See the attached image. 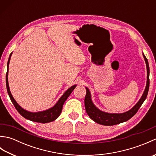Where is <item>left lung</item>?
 Listing matches in <instances>:
<instances>
[{
	"label": "left lung",
	"mask_w": 156,
	"mask_h": 156,
	"mask_svg": "<svg viewBox=\"0 0 156 156\" xmlns=\"http://www.w3.org/2000/svg\"><path fill=\"white\" fill-rule=\"evenodd\" d=\"M143 56L145 61V64H146L147 67L146 87H145L144 94L141 96L140 101H139L137 102V103L129 111L125 112H122V113H108V112H105L99 110L98 108L95 107V105L92 101L90 90H88V88L86 87L87 94H86V97L84 98L85 108L88 115L90 117L92 120H93L94 122H97V123L100 125L111 126L127 121L136 114V112L138 111L139 108H140L141 105L143 104V102L147 97L149 90V87H150V67H149L147 59L144 54Z\"/></svg>",
	"instance_id": "8db88e82"
}]
</instances>
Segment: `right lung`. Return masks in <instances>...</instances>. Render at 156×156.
Here are the masks:
<instances>
[{"label":"right lung","mask_w":156,"mask_h":156,"mask_svg":"<svg viewBox=\"0 0 156 156\" xmlns=\"http://www.w3.org/2000/svg\"><path fill=\"white\" fill-rule=\"evenodd\" d=\"M11 55H12V53L10 54L9 60L7 62V71H6V89H7V92H8L9 97L11 98L12 104L14 105L16 111H17L24 118L34 122H41V123H46V122H49L53 121H55V119L59 117V115L61 114L64 103L66 101V99H67L69 96L70 95L72 92L74 90V89L76 88V85L72 86V87L68 88V90L64 92V94L62 96L61 98L59 99L58 101L57 102V103H56L54 107L48 109V110H45L44 111L36 112H32L26 111L25 109H23L21 107H20V105H19L17 102H16V101L12 96L11 91H10V89H9V82H8V72H9V65L10 59H11Z\"/></svg>","instance_id":"obj_1"}]
</instances>
